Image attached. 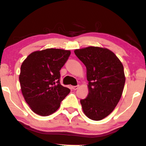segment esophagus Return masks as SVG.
I'll return each mask as SVG.
<instances>
[{"label": "esophagus", "instance_id": "34e87169", "mask_svg": "<svg viewBox=\"0 0 146 146\" xmlns=\"http://www.w3.org/2000/svg\"><path fill=\"white\" fill-rule=\"evenodd\" d=\"M79 85H77V86H72V88H73V90H77V89H78V88H79Z\"/></svg>", "mask_w": 146, "mask_h": 146}]
</instances>
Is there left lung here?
Here are the masks:
<instances>
[{
	"label": "left lung",
	"instance_id": "obj_1",
	"mask_svg": "<svg viewBox=\"0 0 146 146\" xmlns=\"http://www.w3.org/2000/svg\"><path fill=\"white\" fill-rule=\"evenodd\" d=\"M86 68L89 94L80 100L84 114L100 121L113 111L122 96L125 82L124 68L110 50L89 46L74 50Z\"/></svg>",
	"mask_w": 146,
	"mask_h": 146
}]
</instances>
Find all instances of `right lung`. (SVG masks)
<instances>
[{
  "instance_id": "obj_1",
  "label": "right lung",
  "mask_w": 146,
  "mask_h": 146,
  "mask_svg": "<svg viewBox=\"0 0 146 146\" xmlns=\"http://www.w3.org/2000/svg\"><path fill=\"white\" fill-rule=\"evenodd\" d=\"M70 51L47 48L30 54L21 66L19 82L25 102L36 114L55 112L70 89L60 84V72Z\"/></svg>"
}]
</instances>
